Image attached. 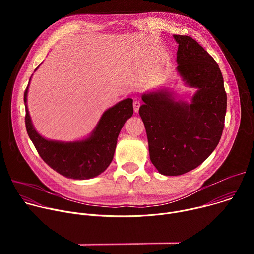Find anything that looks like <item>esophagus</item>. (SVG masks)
Masks as SVG:
<instances>
[{
    "label": "esophagus",
    "mask_w": 254,
    "mask_h": 254,
    "mask_svg": "<svg viewBox=\"0 0 254 254\" xmlns=\"http://www.w3.org/2000/svg\"><path fill=\"white\" fill-rule=\"evenodd\" d=\"M139 106H140V102H139V100L134 99V100H133V111H134V113H137V112H138V110H139Z\"/></svg>",
    "instance_id": "esophagus-1"
}]
</instances>
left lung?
I'll return each instance as SVG.
<instances>
[{
    "label": "left lung",
    "instance_id": "left-lung-1",
    "mask_svg": "<svg viewBox=\"0 0 254 254\" xmlns=\"http://www.w3.org/2000/svg\"><path fill=\"white\" fill-rule=\"evenodd\" d=\"M177 72L196 88L191 102L163 87L142 93L138 114L146 127L150 159L165 176L183 175L201 165L218 144L227 107L220 68L193 38L174 35Z\"/></svg>",
    "mask_w": 254,
    "mask_h": 254
}]
</instances>
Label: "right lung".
<instances>
[{
	"instance_id": "1",
	"label": "right lung",
	"mask_w": 254,
	"mask_h": 254,
	"mask_svg": "<svg viewBox=\"0 0 254 254\" xmlns=\"http://www.w3.org/2000/svg\"><path fill=\"white\" fill-rule=\"evenodd\" d=\"M29 84L24 93L26 129L43 161L60 175L74 180L91 179L104 172L114 159L121 129L133 114L132 99L126 98L106 110L87 137L52 140L42 136L32 124L27 105Z\"/></svg>"
}]
</instances>
